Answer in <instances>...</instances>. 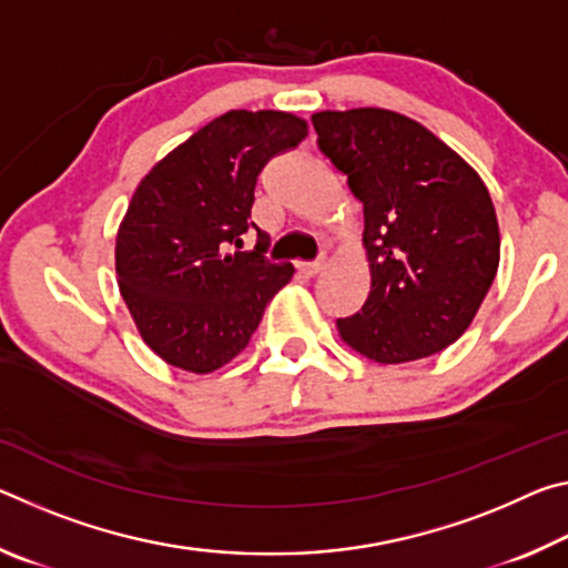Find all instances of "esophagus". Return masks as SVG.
I'll use <instances>...</instances> for the list:
<instances>
[{
    "label": "esophagus",
    "instance_id": "34e87169",
    "mask_svg": "<svg viewBox=\"0 0 568 568\" xmlns=\"http://www.w3.org/2000/svg\"><path fill=\"white\" fill-rule=\"evenodd\" d=\"M297 271H301L303 275H307V277H313V275H318L321 271H323V261H315V263H301L297 265Z\"/></svg>",
    "mask_w": 568,
    "mask_h": 568
}]
</instances>
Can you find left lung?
I'll use <instances>...</instances> for the list:
<instances>
[{"instance_id":"8db88e82","label":"left lung","mask_w":568,"mask_h":568,"mask_svg":"<svg viewBox=\"0 0 568 568\" xmlns=\"http://www.w3.org/2000/svg\"><path fill=\"white\" fill-rule=\"evenodd\" d=\"M318 148L363 205L371 293L338 318L341 338L376 363L448 348L498 271L491 195L468 162L416 120L361 108L315 112Z\"/></svg>"}]
</instances>
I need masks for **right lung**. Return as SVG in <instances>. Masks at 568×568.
I'll return each instance as SVG.
<instances>
[{"label": "right lung", "mask_w": 568, "mask_h": 568, "mask_svg": "<svg viewBox=\"0 0 568 568\" xmlns=\"http://www.w3.org/2000/svg\"><path fill=\"white\" fill-rule=\"evenodd\" d=\"M305 134V120L291 112L230 110L160 160L134 190L114 267L142 341L165 363L190 373L223 368L291 283V263H271L265 247H240L255 227L257 175Z\"/></svg>", "instance_id": "right-lung-1"}]
</instances>
